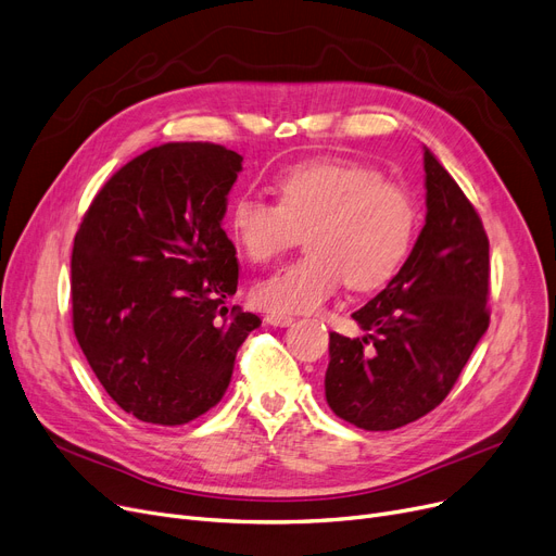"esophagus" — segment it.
<instances>
[{"mask_svg":"<svg viewBox=\"0 0 556 556\" xmlns=\"http://www.w3.org/2000/svg\"><path fill=\"white\" fill-rule=\"evenodd\" d=\"M265 323L273 327H288L293 325V316H286V313H268V316H265Z\"/></svg>","mask_w":556,"mask_h":556,"instance_id":"34e87169","label":"esophagus"}]
</instances>
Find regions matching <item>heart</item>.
Instances as JSON below:
<instances>
[{"instance_id":"heart-1","label":"heart","mask_w":556,"mask_h":556,"mask_svg":"<svg viewBox=\"0 0 556 556\" xmlns=\"http://www.w3.org/2000/svg\"><path fill=\"white\" fill-rule=\"evenodd\" d=\"M275 192L277 204L243 192L227 213L236 245L254 263L275 261L304 233L308 252L252 288L263 308L316 311L343 279L352 291H372L391 281L412 252L416 200L375 167L343 159L304 161L277 175Z\"/></svg>"}]
</instances>
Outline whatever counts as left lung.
<instances>
[{"instance_id": "1", "label": "left lung", "mask_w": 556, "mask_h": 556, "mask_svg": "<svg viewBox=\"0 0 556 556\" xmlns=\"http://www.w3.org/2000/svg\"><path fill=\"white\" fill-rule=\"evenodd\" d=\"M425 188V227L412 254L352 313L366 336L329 333L327 404L368 431H391L437 408L489 329V236L427 148Z\"/></svg>"}]
</instances>
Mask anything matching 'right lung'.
I'll return each mask as SVG.
<instances>
[{"instance_id": "obj_1", "label": "right lung", "mask_w": 556, "mask_h": 556, "mask_svg": "<svg viewBox=\"0 0 556 556\" xmlns=\"http://www.w3.org/2000/svg\"><path fill=\"white\" fill-rule=\"evenodd\" d=\"M243 156L165 142L136 156L88 206L72 250V327L123 412L186 425L227 391L238 348L261 325L227 308L236 248L223 229Z\"/></svg>"}]
</instances>
